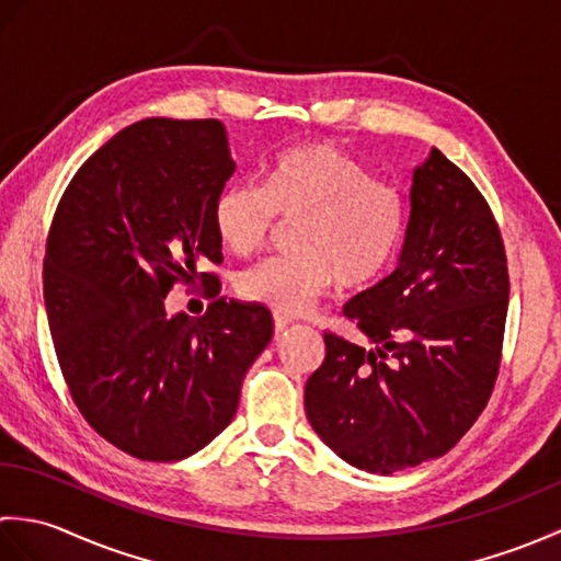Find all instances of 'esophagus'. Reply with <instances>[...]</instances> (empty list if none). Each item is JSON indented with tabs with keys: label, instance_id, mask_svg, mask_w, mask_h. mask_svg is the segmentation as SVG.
I'll list each match as a JSON object with an SVG mask.
<instances>
[{
	"label": "esophagus",
	"instance_id": "34e87169",
	"mask_svg": "<svg viewBox=\"0 0 561 561\" xmlns=\"http://www.w3.org/2000/svg\"><path fill=\"white\" fill-rule=\"evenodd\" d=\"M291 323H294V320H291L289 316H284V313H274V332H277V335H279V332L287 330Z\"/></svg>",
	"mask_w": 561,
	"mask_h": 561
}]
</instances>
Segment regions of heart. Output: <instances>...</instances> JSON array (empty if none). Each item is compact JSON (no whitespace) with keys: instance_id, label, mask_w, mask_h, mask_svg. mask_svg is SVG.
<instances>
[{"instance_id":"b5f03b06","label":"heart","mask_w":561,"mask_h":561,"mask_svg":"<svg viewBox=\"0 0 561 561\" xmlns=\"http://www.w3.org/2000/svg\"><path fill=\"white\" fill-rule=\"evenodd\" d=\"M277 217L296 221V253L248 270L238 291L279 313H301L335 282L364 289L383 277L408 233V199L347 151L306 141L274 159L260 187L233 183L214 202V229L238 257L265 248Z\"/></svg>"}]
</instances>
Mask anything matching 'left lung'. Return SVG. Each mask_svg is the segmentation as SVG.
<instances>
[{
    "label": "left lung",
    "instance_id": "left-lung-1",
    "mask_svg": "<svg viewBox=\"0 0 561 561\" xmlns=\"http://www.w3.org/2000/svg\"><path fill=\"white\" fill-rule=\"evenodd\" d=\"M400 265L344 306L371 347L325 332L306 383L316 434L390 474L444 456L478 422L502 366L508 267L484 195L438 149L414 169Z\"/></svg>",
    "mask_w": 561,
    "mask_h": 561
}]
</instances>
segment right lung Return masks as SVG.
<instances>
[{
	"label": "right lung",
	"mask_w": 561,
	"mask_h": 561,
	"mask_svg": "<svg viewBox=\"0 0 561 561\" xmlns=\"http://www.w3.org/2000/svg\"><path fill=\"white\" fill-rule=\"evenodd\" d=\"M236 163L219 121L149 117L71 178L47 231L43 296L69 396L133 458L171 462L224 432L243 376L272 340V313L226 301L199 265L221 262L214 202ZM201 279L205 317L164 313Z\"/></svg>",
	"instance_id": "add662e5"
}]
</instances>
